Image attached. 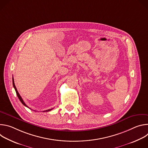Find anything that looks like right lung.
<instances>
[{
    "mask_svg": "<svg viewBox=\"0 0 148 148\" xmlns=\"http://www.w3.org/2000/svg\"><path fill=\"white\" fill-rule=\"evenodd\" d=\"M12 81H13V87H14V90H15V91H16V94H17V97H18V99H19V100L20 101V102H22L25 107H27V108H30L25 103V102L23 101V99H22V98L21 97V96L20 95V94H19V93L18 92V91H17V89H16V86H15V84H14V79H13V78H12ZM53 110V108H51V109H49V110H46V111H44L43 112H48V111H51V110Z\"/></svg>",
    "mask_w": 148,
    "mask_h": 148,
    "instance_id": "add662e5",
    "label": "right lung"
}]
</instances>
